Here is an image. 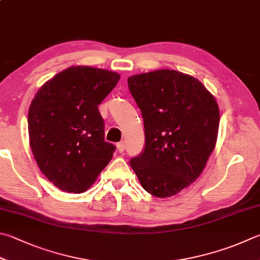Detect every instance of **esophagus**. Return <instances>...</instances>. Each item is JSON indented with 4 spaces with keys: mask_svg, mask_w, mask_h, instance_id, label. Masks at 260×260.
<instances>
[{
    "mask_svg": "<svg viewBox=\"0 0 260 260\" xmlns=\"http://www.w3.org/2000/svg\"><path fill=\"white\" fill-rule=\"evenodd\" d=\"M116 148H117V151H119V153H123L124 148H125L124 143H119V144H117L116 145Z\"/></svg>",
    "mask_w": 260,
    "mask_h": 260,
    "instance_id": "34e87169",
    "label": "esophagus"
}]
</instances>
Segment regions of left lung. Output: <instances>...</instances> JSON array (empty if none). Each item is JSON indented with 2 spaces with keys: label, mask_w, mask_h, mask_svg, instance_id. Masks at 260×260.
I'll list each match as a JSON object with an SVG mask.
<instances>
[{
  "label": "left lung",
  "mask_w": 260,
  "mask_h": 260,
  "mask_svg": "<svg viewBox=\"0 0 260 260\" xmlns=\"http://www.w3.org/2000/svg\"><path fill=\"white\" fill-rule=\"evenodd\" d=\"M144 117L145 150L130 165L143 188L158 198L178 194L197 180L216 146L219 109L202 82L160 69L128 78Z\"/></svg>",
  "instance_id": "left-lung-1"
}]
</instances>
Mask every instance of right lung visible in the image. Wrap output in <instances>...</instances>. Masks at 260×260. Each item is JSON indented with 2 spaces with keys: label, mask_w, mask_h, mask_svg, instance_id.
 <instances>
[{
  "label": "right lung",
  "mask_w": 260,
  "mask_h": 260,
  "mask_svg": "<svg viewBox=\"0 0 260 260\" xmlns=\"http://www.w3.org/2000/svg\"><path fill=\"white\" fill-rule=\"evenodd\" d=\"M120 80L114 71L70 67L46 81L28 111L29 145L39 170L56 188L81 193L113 157L99 105Z\"/></svg>",
  "instance_id": "1"
}]
</instances>
